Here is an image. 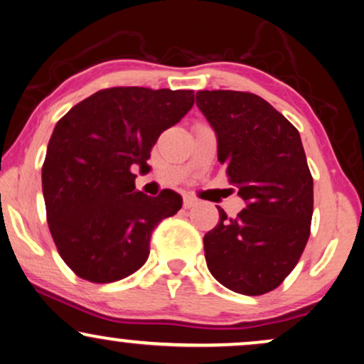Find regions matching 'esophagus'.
Wrapping results in <instances>:
<instances>
[{
  "mask_svg": "<svg viewBox=\"0 0 364 364\" xmlns=\"http://www.w3.org/2000/svg\"><path fill=\"white\" fill-rule=\"evenodd\" d=\"M196 203H198V201L191 196H185V200H183V205H185V208H191V206H195Z\"/></svg>",
  "mask_w": 364,
  "mask_h": 364,
  "instance_id": "34e87169",
  "label": "esophagus"
}]
</instances>
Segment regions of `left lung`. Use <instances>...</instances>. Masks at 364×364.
Returning <instances> with one entry per match:
<instances>
[{"label":"left lung","instance_id":"left-lung-1","mask_svg":"<svg viewBox=\"0 0 364 364\" xmlns=\"http://www.w3.org/2000/svg\"><path fill=\"white\" fill-rule=\"evenodd\" d=\"M196 105L247 205L237 218L218 208L220 222L203 238L206 265L230 291L262 296L284 282L309 240L314 185L301 136L250 92L198 90Z\"/></svg>","mask_w":364,"mask_h":364}]
</instances>
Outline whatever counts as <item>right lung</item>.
Segmentation results:
<instances>
[{"instance_id": "obj_1", "label": "right lung", "mask_w": 364, "mask_h": 364, "mask_svg": "<svg viewBox=\"0 0 364 364\" xmlns=\"http://www.w3.org/2000/svg\"><path fill=\"white\" fill-rule=\"evenodd\" d=\"M193 90L112 87L68 110L50 137L41 168L47 222L60 257L80 279L109 284L149 257L153 230L183 198L136 191L159 134L186 116Z\"/></svg>"}]
</instances>
